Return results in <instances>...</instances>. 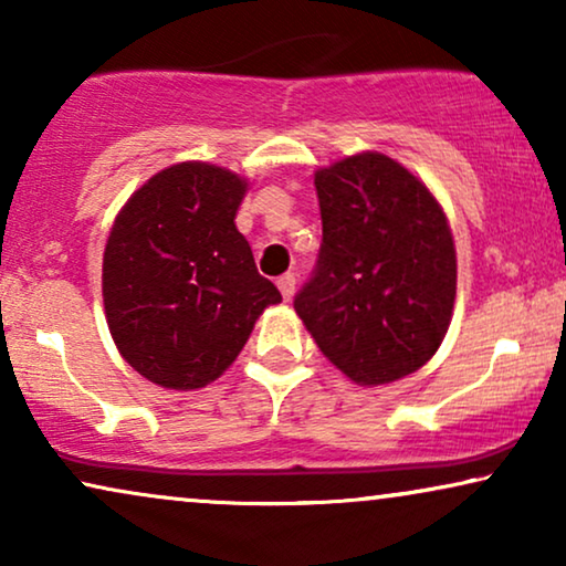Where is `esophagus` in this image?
Wrapping results in <instances>:
<instances>
[{"mask_svg": "<svg viewBox=\"0 0 566 566\" xmlns=\"http://www.w3.org/2000/svg\"><path fill=\"white\" fill-rule=\"evenodd\" d=\"M277 289H281L285 301H291L293 293H296V277H293V273H285L277 277Z\"/></svg>", "mask_w": 566, "mask_h": 566, "instance_id": "1", "label": "esophagus"}]
</instances>
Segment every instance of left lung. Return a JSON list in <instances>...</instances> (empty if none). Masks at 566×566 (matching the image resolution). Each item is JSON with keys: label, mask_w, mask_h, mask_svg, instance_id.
<instances>
[{"label": "left lung", "mask_w": 566, "mask_h": 566, "mask_svg": "<svg viewBox=\"0 0 566 566\" xmlns=\"http://www.w3.org/2000/svg\"><path fill=\"white\" fill-rule=\"evenodd\" d=\"M319 260L293 308L355 384H389L443 343L455 301V247L420 177L378 151L314 172Z\"/></svg>", "instance_id": "obj_1"}]
</instances>
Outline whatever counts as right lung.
<instances>
[{
    "mask_svg": "<svg viewBox=\"0 0 566 566\" xmlns=\"http://www.w3.org/2000/svg\"><path fill=\"white\" fill-rule=\"evenodd\" d=\"M244 192L229 169L180 161L115 216L103 258L107 327L151 384L190 391L216 381L260 314L283 301L234 223Z\"/></svg>",
    "mask_w": 566,
    "mask_h": 566,
    "instance_id": "1",
    "label": "right lung"
}]
</instances>
